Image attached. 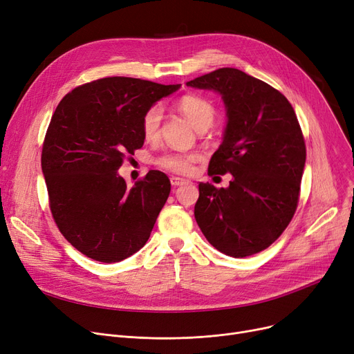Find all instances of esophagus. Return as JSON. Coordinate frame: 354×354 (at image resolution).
Returning <instances> with one entry per match:
<instances>
[{
	"label": "esophagus",
	"mask_w": 354,
	"mask_h": 354,
	"mask_svg": "<svg viewBox=\"0 0 354 354\" xmlns=\"http://www.w3.org/2000/svg\"><path fill=\"white\" fill-rule=\"evenodd\" d=\"M171 183H172V187H180V185H183V183H187V180H185L183 178L172 176V178H171Z\"/></svg>",
	"instance_id": "esophagus-1"
}]
</instances>
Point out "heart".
<instances>
[{"label":"heart","instance_id":"b5f03b06","mask_svg":"<svg viewBox=\"0 0 354 354\" xmlns=\"http://www.w3.org/2000/svg\"><path fill=\"white\" fill-rule=\"evenodd\" d=\"M178 109L180 113L187 118L191 124L198 130L203 126L211 127L215 120L214 106L203 97L187 95L179 99ZM162 109L160 106L149 107L142 118V135L146 140H156L160 135L162 124ZM201 159V155L196 152L192 153H167L158 159V165L179 175H188L192 172L194 165Z\"/></svg>","mask_w":354,"mask_h":354}]
</instances>
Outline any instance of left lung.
I'll return each mask as SVG.
<instances>
[{
	"label": "left lung",
	"mask_w": 354,
	"mask_h": 354,
	"mask_svg": "<svg viewBox=\"0 0 354 354\" xmlns=\"http://www.w3.org/2000/svg\"><path fill=\"white\" fill-rule=\"evenodd\" d=\"M187 86L219 93L227 126L208 174H231L228 188L199 183L195 219L222 254L244 258L283 234L299 203L306 143L290 102L238 68L203 74Z\"/></svg>",
	"instance_id": "1"
}]
</instances>
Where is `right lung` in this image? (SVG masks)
<instances>
[{
	"mask_svg": "<svg viewBox=\"0 0 354 354\" xmlns=\"http://www.w3.org/2000/svg\"><path fill=\"white\" fill-rule=\"evenodd\" d=\"M179 87L106 77L71 90L54 111L41 153L50 209L63 236L95 261H122L151 236L169 178L149 171L127 188L118 171L143 146L145 111Z\"/></svg>",
	"mask_w": 354,
	"mask_h": 354,
	"instance_id": "add662e5",
	"label": "right lung"
}]
</instances>
